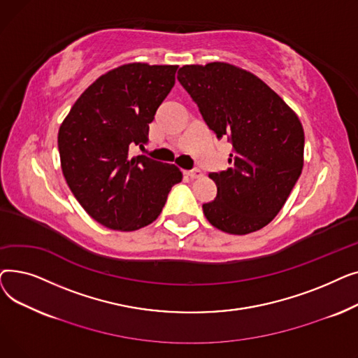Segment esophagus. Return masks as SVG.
<instances>
[{"instance_id":"esophagus-1","label":"esophagus","mask_w":358,"mask_h":358,"mask_svg":"<svg viewBox=\"0 0 358 358\" xmlns=\"http://www.w3.org/2000/svg\"><path fill=\"white\" fill-rule=\"evenodd\" d=\"M187 177H189V178H192V180H196V178H200L201 176H203V173L200 171V169H192V171H185L184 173Z\"/></svg>"}]
</instances>
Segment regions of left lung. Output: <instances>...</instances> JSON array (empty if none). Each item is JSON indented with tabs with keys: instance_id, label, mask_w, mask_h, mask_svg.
Listing matches in <instances>:
<instances>
[{
	"instance_id": "8db88e82",
	"label": "left lung",
	"mask_w": 358,
	"mask_h": 358,
	"mask_svg": "<svg viewBox=\"0 0 358 358\" xmlns=\"http://www.w3.org/2000/svg\"><path fill=\"white\" fill-rule=\"evenodd\" d=\"M178 81L217 138L232 142L231 166L203 213L222 232L247 235L283 208L303 168L305 131L296 113L252 72L228 62L184 65Z\"/></svg>"
}]
</instances>
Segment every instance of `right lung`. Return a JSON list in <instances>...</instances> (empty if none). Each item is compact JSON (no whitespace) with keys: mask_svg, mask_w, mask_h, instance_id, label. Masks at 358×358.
<instances>
[{"mask_svg":"<svg viewBox=\"0 0 358 358\" xmlns=\"http://www.w3.org/2000/svg\"><path fill=\"white\" fill-rule=\"evenodd\" d=\"M178 65L124 64L94 81L64 119L58 148L72 194L103 227L130 232L162 212L182 174L174 164L131 157L176 83ZM143 146V145H141Z\"/></svg>","mask_w":358,"mask_h":358,"instance_id":"add662e5","label":"right lung"}]
</instances>
